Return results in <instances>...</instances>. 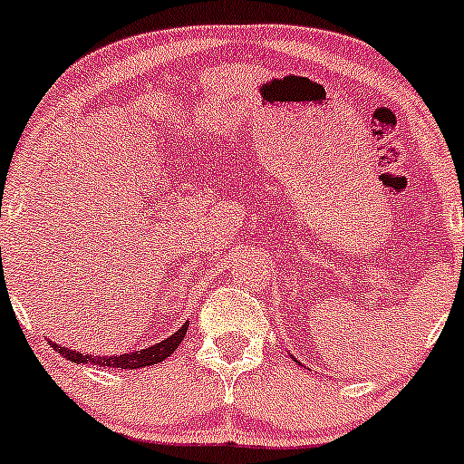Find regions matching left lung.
Returning <instances> with one entry per match:
<instances>
[{"label": "left lung", "instance_id": "obj_1", "mask_svg": "<svg viewBox=\"0 0 464 464\" xmlns=\"http://www.w3.org/2000/svg\"><path fill=\"white\" fill-rule=\"evenodd\" d=\"M292 358H294V356H292Z\"/></svg>", "mask_w": 464, "mask_h": 464}]
</instances>
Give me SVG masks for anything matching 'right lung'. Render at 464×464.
Returning <instances> with one entry per match:
<instances>
[{"mask_svg": "<svg viewBox=\"0 0 464 464\" xmlns=\"http://www.w3.org/2000/svg\"><path fill=\"white\" fill-rule=\"evenodd\" d=\"M188 325L190 323H183L172 336H168L166 341L157 343V345L146 347V350H134L128 353H117V356H94V353H82L68 350V347L57 345V343H51L53 350L57 353H62L63 358H68L71 362H77V365H99V367H121V370H139V367H148V365H157V362L166 361L170 353L181 345L183 336H186Z\"/></svg>", "mask_w": 464, "mask_h": 464, "instance_id": "obj_1", "label": "right lung"}]
</instances>
